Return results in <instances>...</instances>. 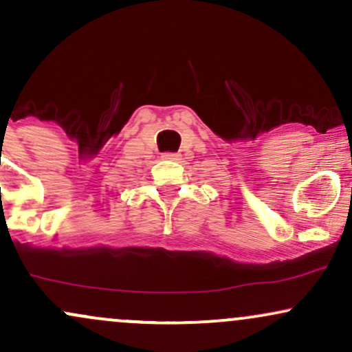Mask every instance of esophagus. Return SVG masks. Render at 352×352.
<instances>
[{
	"label": "esophagus",
	"instance_id": "esophagus-1",
	"mask_svg": "<svg viewBox=\"0 0 352 352\" xmlns=\"http://www.w3.org/2000/svg\"><path fill=\"white\" fill-rule=\"evenodd\" d=\"M162 159H165V160H180V155H179V153H175V152H164Z\"/></svg>",
	"mask_w": 352,
	"mask_h": 352
}]
</instances>
